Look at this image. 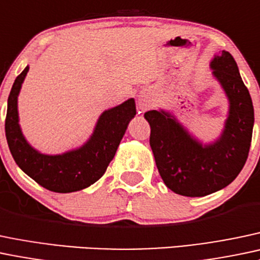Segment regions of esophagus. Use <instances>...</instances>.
Returning a JSON list of instances; mask_svg holds the SVG:
<instances>
[{
    "instance_id": "1",
    "label": "esophagus",
    "mask_w": 260,
    "mask_h": 260,
    "mask_svg": "<svg viewBox=\"0 0 260 260\" xmlns=\"http://www.w3.org/2000/svg\"><path fill=\"white\" fill-rule=\"evenodd\" d=\"M149 106L148 101L144 100V98H142V100H139V108L142 109V111H144V109H147V107Z\"/></svg>"
}]
</instances>
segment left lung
Instances as JSON below:
<instances>
[{"instance_id":"1","label":"left lung","mask_w":260,"mask_h":260,"mask_svg":"<svg viewBox=\"0 0 260 260\" xmlns=\"http://www.w3.org/2000/svg\"><path fill=\"white\" fill-rule=\"evenodd\" d=\"M213 76L229 101V114L220 137L202 144L165 111H148L149 144L158 172L167 187L185 197H204L231 184L247 162L252 142L254 108L238 66L222 51L210 62Z\"/></svg>"}]
</instances>
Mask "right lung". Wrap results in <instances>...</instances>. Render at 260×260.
Masks as SVG:
<instances>
[{"mask_svg": "<svg viewBox=\"0 0 260 260\" xmlns=\"http://www.w3.org/2000/svg\"><path fill=\"white\" fill-rule=\"evenodd\" d=\"M27 72L28 66L15 80L7 101L5 131L13 159L27 176L52 192L71 193L89 187L113 159L128 123L136 116L135 100L103 112L93 135L80 148L63 154H42L29 146L18 124L17 97Z\"/></svg>", "mask_w": 260, "mask_h": 260, "instance_id": "1", "label": "right lung"}]
</instances>
